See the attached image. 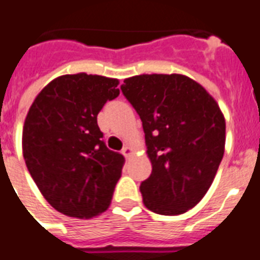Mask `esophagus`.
Masks as SVG:
<instances>
[{
	"label": "esophagus",
	"instance_id": "obj_1",
	"mask_svg": "<svg viewBox=\"0 0 260 260\" xmlns=\"http://www.w3.org/2000/svg\"><path fill=\"white\" fill-rule=\"evenodd\" d=\"M121 152H123V154H124V157H125V158H129V157L134 154V149H132L129 145H125V147L123 148V150H121Z\"/></svg>",
	"mask_w": 260,
	"mask_h": 260
}]
</instances>
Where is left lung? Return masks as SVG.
Returning <instances> with one entry per match:
<instances>
[{"instance_id":"1","label":"left lung","mask_w":260,"mask_h":260,"mask_svg":"<svg viewBox=\"0 0 260 260\" xmlns=\"http://www.w3.org/2000/svg\"><path fill=\"white\" fill-rule=\"evenodd\" d=\"M121 91L143 121L152 174L140 191L149 210L184 214L208 193L222 161L226 121L210 93L181 74H143Z\"/></svg>"}]
</instances>
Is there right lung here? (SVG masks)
I'll return each instance as SVG.
<instances>
[{
	"mask_svg": "<svg viewBox=\"0 0 260 260\" xmlns=\"http://www.w3.org/2000/svg\"><path fill=\"white\" fill-rule=\"evenodd\" d=\"M117 84L86 73L58 76L26 115V167L45 200L67 217L88 219L110 208L124 157L103 143L98 113L119 96Z\"/></svg>",
	"mask_w": 260,
	"mask_h": 260,
	"instance_id": "right-lung-1",
	"label": "right lung"
}]
</instances>
